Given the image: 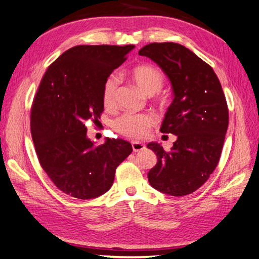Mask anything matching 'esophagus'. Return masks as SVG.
<instances>
[{"label": "esophagus", "instance_id": "1", "mask_svg": "<svg viewBox=\"0 0 259 259\" xmlns=\"http://www.w3.org/2000/svg\"><path fill=\"white\" fill-rule=\"evenodd\" d=\"M131 146H133L134 152H140L145 148V145H144L143 143H139V142H133L131 143Z\"/></svg>", "mask_w": 259, "mask_h": 259}]
</instances>
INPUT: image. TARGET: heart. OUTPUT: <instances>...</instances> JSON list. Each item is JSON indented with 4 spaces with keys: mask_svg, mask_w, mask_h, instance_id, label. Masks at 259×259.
<instances>
[{
    "mask_svg": "<svg viewBox=\"0 0 259 259\" xmlns=\"http://www.w3.org/2000/svg\"><path fill=\"white\" fill-rule=\"evenodd\" d=\"M131 80L144 94L153 96L159 93L164 85V74L161 69L151 65H140L131 71ZM119 78L115 75L108 76L103 85V104L106 108H113L116 105ZM155 117L150 113L135 114L125 113L114 121L113 128L124 137L131 139H140L147 135L148 131L155 124Z\"/></svg>",
    "mask_w": 259,
    "mask_h": 259,
    "instance_id": "1",
    "label": "heart"
}]
</instances>
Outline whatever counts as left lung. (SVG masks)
<instances>
[{
    "instance_id": "1",
    "label": "left lung",
    "mask_w": 259,
    "mask_h": 259,
    "mask_svg": "<svg viewBox=\"0 0 259 259\" xmlns=\"http://www.w3.org/2000/svg\"><path fill=\"white\" fill-rule=\"evenodd\" d=\"M138 54L159 65L174 90L160 130L177 140L169 152L157 143L147 144L157 156L148 182L165 194H191L216 169L224 145L229 108L221 82L210 65L178 43H150Z\"/></svg>"
}]
</instances>
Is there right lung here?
Here are the masks:
<instances>
[{
  "mask_svg": "<svg viewBox=\"0 0 259 259\" xmlns=\"http://www.w3.org/2000/svg\"><path fill=\"white\" fill-rule=\"evenodd\" d=\"M135 46H76L60 55L43 75L30 109V131L43 170L58 190L85 200L106 193L131 144L108 138L96 146L87 121L104 112L103 85Z\"/></svg>",
  "mask_w": 259,
  "mask_h": 259,
  "instance_id": "right-lung-1",
  "label": "right lung"
}]
</instances>
